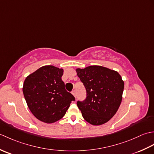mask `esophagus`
<instances>
[{"label": "esophagus", "instance_id": "obj_1", "mask_svg": "<svg viewBox=\"0 0 154 154\" xmlns=\"http://www.w3.org/2000/svg\"><path fill=\"white\" fill-rule=\"evenodd\" d=\"M72 94H73V95L75 97V99H76V93H75V91H72Z\"/></svg>", "mask_w": 154, "mask_h": 154}]
</instances>
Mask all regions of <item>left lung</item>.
<instances>
[{
	"label": "left lung",
	"mask_w": 154,
	"mask_h": 154,
	"mask_svg": "<svg viewBox=\"0 0 154 154\" xmlns=\"http://www.w3.org/2000/svg\"><path fill=\"white\" fill-rule=\"evenodd\" d=\"M86 89V98L77 106L87 122L101 125L114 116L120 105L124 81L118 72L99 65L77 69Z\"/></svg>",
	"instance_id": "1"
}]
</instances>
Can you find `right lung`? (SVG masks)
Wrapping results in <instances>:
<instances>
[{
    "instance_id": "obj_1",
    "label": "right lung",
    "mask_w": 154,
    "mask_h": 154,
    "mask_svg": "<svg viewBox=\"0 0 154 154\" xmlns=\"http://www.w3.org/2000/svg\"><path fill=\"white\" fill-rule=\"evenodd\" d=\"M63 74L62 69L45 65L26 78L22 89L25 100L32 113L42 122L60 120L75 100L65 90Z\"/></svg>"
}]
</instances>
